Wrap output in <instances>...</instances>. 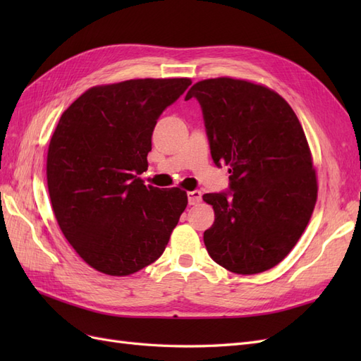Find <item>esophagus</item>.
Here are the masks:
<instances>
[{
	"instance_id": "esophagus-1",
	"label": "esophagus",
	"mask_w": 361,
	"mask_h": 361,
	"mask_svg": "<svg viewBox=\"0 0 361 361\" xmlns=\"http://www.w3.org/2000/svg\"><path fill=\"white\" fill-rule=\"evenodd\" d=\"M200 202H202V192L200 191L194 190V191L188 192V203L190 204H197Z\"/></svg>"
}]
</instances>
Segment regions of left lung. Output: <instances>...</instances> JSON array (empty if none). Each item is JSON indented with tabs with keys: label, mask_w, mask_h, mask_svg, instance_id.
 Here are the masks:
<instances>
[{
	"label": "left lung",
	"mask_w": 361,
	"mask_h": 361,
	"mask_svg": "<svg viewBox=\"0 0 361 361\" xmlns=\"http://www.w3.org/2000/svg\"><path fill=\"white\" fill-rule=\"evenodd\" d=\"M191 97L215 166L231 167L228 191L203 195L215 212L203 235L207 253L235 274L264 272L298 243L318 197L302 126L279 93L244 80L199 81Z\"/></svg>",
	"instance_id": "left-lung-1"
}]
</instances>
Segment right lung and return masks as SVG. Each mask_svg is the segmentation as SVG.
<instances>
[{"label":"right lung","instance_id":"obj_1","mask_svg":"<svg viewBox=\"0 0 361 361\" xmlns=\"http://www.w3.org/2000/svg\"><path fill=\"white\" fill-rule=\"evenodd\" d=\"M190 78L92 87L60 117L47 159L54 215L92 268L129 276L164 253L188 204L180 188L146 187L152 133Z\"/></svg>","mask_w":361,"mask_h":361}]
</instances>
